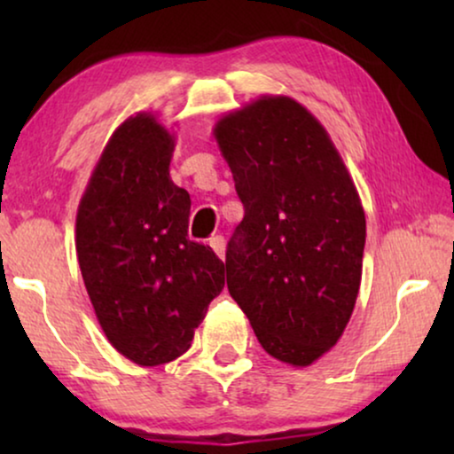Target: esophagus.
<instances>
[{"instance_id":"1","label":"esophagus","mask_w":454,"mask_h":454,"mask_svg":"<svg viewBox=\"0 0 454 454\" xmlns=\"http://www.w3.org/2000/svg\"><path fill=\"white\" fill-rule=\"evenodd\" d=\"M210 247H213V252L219 256L221 260H225V239L221 238V235H215V238H210Z\"/></svg>"}]
</instances>
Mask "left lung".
I'll return each mask as SVG.
<instances>
[{
	"instance_id": "8db88e82",
	"label": "left lung",
	"mask_w": 454,
	"mask_h": 454,
	"mask_svg": "<svg viewBox=\"0 0 454 454\" xmlns=\"http://www.w3.org/2000/svg\"><path fill=\"white\" fill-rule=\"evenodd\" d=\"M213 136L246 215L227 289L262 349L306 368L337 345L362 283L365 213L325 126L295 98L262 95Z\"/></svg>"
}]
</instances>
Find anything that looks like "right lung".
I'll use <instances>...</instances> for the list:
<instances>
[{
  "instance_id": "add662e5",
  "label": "right lung",
  "mask_w": 454,
  "mask_h": 454,
  "mask_svg": "<svg viewBox=\"0 0 454 454\" xmlns=\"http://www.w3.org/2000/svg\"><path fill=\"white\" fill-rule=\"evenodd\" d=\"M171 132L140 111L111 134L78 204L76 254L111 345L142 368L190 349L225 264L188 239L190 194L171 182Z\"/></svg>"
}]
</instances>
